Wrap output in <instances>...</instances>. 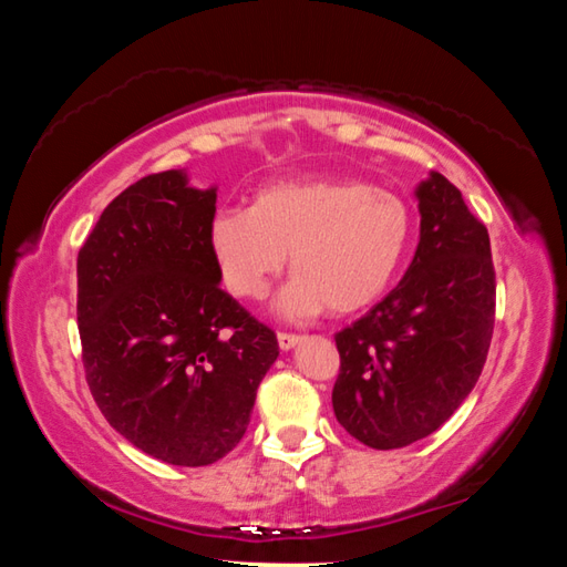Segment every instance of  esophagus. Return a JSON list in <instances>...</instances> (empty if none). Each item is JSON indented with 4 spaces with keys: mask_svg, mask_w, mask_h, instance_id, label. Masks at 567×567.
<instances>
[{
    "mask_svg": "<svg viewBox=\"0 0 567 567\" xmlns=\"http://www.w3.org/2000/svg\"><path fill=\"white\" fill-rule=\"evenodd\" d=\"M302 342V338L300 334H290V332H280L277 334V344H280V350H292L295 344H300Z\"/></svg>",
    "mask_w": 567,
    "mask_h": 567,
    "instance_id": "obj_1",
    "label": "esophagus"
}]
</instances>
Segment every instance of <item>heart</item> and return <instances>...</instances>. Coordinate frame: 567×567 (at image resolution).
<instances>
[{"instance_id": "b5f03b06", "label": "heart", "mask_w": 567, "mask_h": 567, "mask_svg": "<svg viewBox=\"0 0 567 567\" xmlns=\"http://www.w3.org/2000/svg\"><path fill=\"white\" fill-rule=\"evenodd\" d=\"M415 237L405 197L362 179L275 182L249 207L217 209L207 247L229 292L260 300L290 252L292 280L275 310L287 320L318 318L330 307L352 315L395 282Z\"/></svg>"}]
</instances>
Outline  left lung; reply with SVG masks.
I'll use <instances>...</instances> for the list:
<instances>
[{"instance_id": "obj_1", "label": "left lung", "mask_w": 567, "mask_h": 567, "mask_svg": "<svg viewBox=\"0 0 567 567\" xmlns=\"http://www.w3.org/2000/svg\"><path fill=\"white\" fill-rule=\"evenodd\" d=\"M420 243L385 300L334 334L340 375L332 410L375 450L433 435L475 388L491 350V237L440 172L415 187Z\"/></svg>"}]
</instances>
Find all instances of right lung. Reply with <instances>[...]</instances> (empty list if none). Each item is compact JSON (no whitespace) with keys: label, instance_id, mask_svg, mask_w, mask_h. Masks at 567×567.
Instances as JSON below:
<instances>
[{"label":"right lung","instance_id":"right-lung-1","mask_svg":"<svg viewBox=\"0 0 567 567\" xmlns=\"http://www.w3.org/2000/svg\"><path fill=\"white\" fill-rule=\"evenodd\" d=\"M217 187L185 169L112 199L76 257V322L102 415L142 453L179 467L225 457L249 425L275 332L219 282L207 247Z\"/></svg>","mask_w":567,"mask_h":567}]
</instances>
